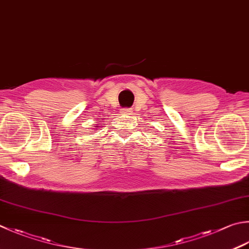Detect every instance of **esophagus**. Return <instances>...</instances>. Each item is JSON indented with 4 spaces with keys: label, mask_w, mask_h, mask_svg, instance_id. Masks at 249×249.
<instances>
[{
    "label": "esophagus",
    "mask_w": 249,
    "mask_h": 249,
    "mask_svg": "<svg viewBox=\"0 0 249 249\" xmlns=\"http://www.w3.org/2000/svg\"><path fill=\"white\" fill-rule=\"evenodd\" d=\"M121 113H122V114H127V115H129V114H131V111H130V109L124 108V109H121Z\"/></svg>",
    "instance_id": "obj_1"
}]
</instances>
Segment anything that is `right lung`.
Segmentation results:
<instances>
[{"label":"right lung","mask_w":249,"mask_h":249,"mask_svg":"<svg viewBox=\"0 0 249 249\" xmlns=\"http://www.w3.org/2000/svg\"><path fill=\"white\" fill-rule=\"evenodd\" d=\"M99 127H101V126H99L98 124H97V125H95V128H94V129H96V128H99Z\"/></svg>","instance_id":"obj_1"}]
</instances>
